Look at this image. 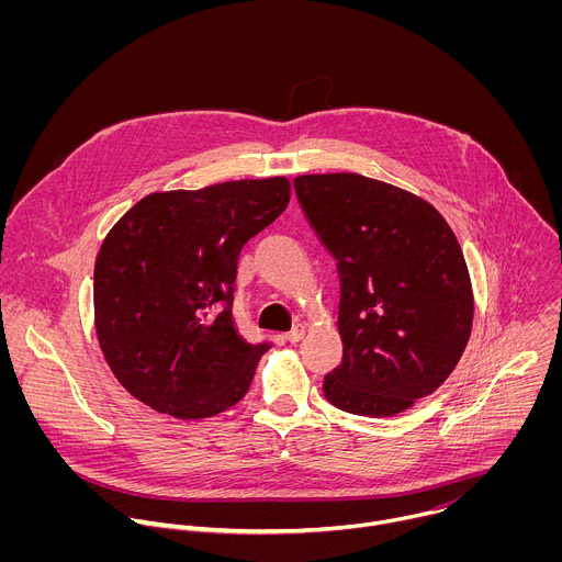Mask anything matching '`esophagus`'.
Instances as JSON below:
<instances>
[{
    "instance_id": "34e87169",
    "label": "esophagus",
    "mask_w": 562,
    "mask_h": 562,
    "mask_svg": "<svg viewBox=\"0 0 562 562\" xmlns=\"http://www.w3.org/2000/svg\"><path fill=\"white\" fill-rule=\"evenodd\" d=\"M304 331H306L304 325H295L289 334H284V340H289V342H300V340L304 338Z\"/></svg>"
}]
</instances>
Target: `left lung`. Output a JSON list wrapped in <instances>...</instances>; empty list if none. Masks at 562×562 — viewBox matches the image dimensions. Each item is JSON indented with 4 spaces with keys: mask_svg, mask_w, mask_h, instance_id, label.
<instances>
[{
    "mask_svg": "<svg viewBox=\"0 0 562 562\" xmlns=\"http://www.w3.org/2000/svg\"><path fill=\"white\" fill-rule=\"evenodd\" d=\"M293 187L340 271L345 356L325 395L356 416L403 414L449 378L471 336L458 239L427 200L360 173L297 176Z\"/></svg>",
    "mask_w": 562,
    "mask_h": 562,
    "instance_id": "obj_1",
    "label": "left lung"
}]
</instances>
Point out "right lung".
I'll list each match as a JSON object with an SVG mask.
<instances>
[{
  "mask_svg": "<svg viewBox=\"0 0 562 562\" xmlns=\"http://www.w3.org/2000/svg\"><path fill=\"white\" fill-rule=\"evenodd\" d=\"M284 176L155 191L95 258V334L117 382L146 407L211 418L245 397L269 340L237 331V256L289 204Z\"/></svg>",
  "mask_w": 562,
  "mask_h": 562,
  "instance_id": "1",
  "label": "right lung"
}]
</instances>
